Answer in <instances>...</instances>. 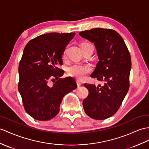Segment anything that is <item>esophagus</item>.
Returning a JSON list of instances; mask_svg holds the SVG:
<instances>
[{
  "label": "esophagus",
  "instance_id": "esophagus-1",
  "mask_svg": "<svg viewBox=\"0 0 149 149\" xmlns=\"http://www.w3.org/2000/svg\"><path fill=\"white\" fill-rule=\"evenodd\" d=\"M77 84L78 86H80L82 84V82L80 81H77Z\"/></svg>",
  "mask_w": 149,
  "mask_h": 149
}]
</instances>
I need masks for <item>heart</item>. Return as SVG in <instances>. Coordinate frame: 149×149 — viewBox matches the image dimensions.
Wrapping results in <instances>:
<instances>
[{
  "instance_id": "obj_1",
  "label": "heart",
  "mask_w": 149,
  "mask_h": 149,
  "mask_svg": "<svg viewBox=\"0 0 149 149\" xmlns=\"http://www.w3.org/2000/svg\"><path fill=\"white\" fill-rule=\"evenodd\" d=\"M82 45H90V43H83ZM63 57H66V51L64 52ZM91 67L88 65H82L79 63H75L72 65L68 68V75L73 77L78 80H81L84 79L85 76L91 72Z\"/></svg>"
}]
</instances>
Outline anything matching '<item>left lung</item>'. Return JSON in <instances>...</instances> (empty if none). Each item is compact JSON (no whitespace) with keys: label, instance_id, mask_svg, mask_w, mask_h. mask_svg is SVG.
Returning <instances> with one entry per match:
<instances>
[{"label":"left lung","instance_id":"left-lung-1","mask_svg":"<svg viewBox=\"0 0 149 149\" xmlns=\"http://www.w3.org/2000/svg\"><path fill=\"white\" fill-rule=\"evenodd\" d=\"M79 35L94 42L99 61L91 77L104 84L96 87L84 83L89 94L83 100V107L91 118L106 119L117 112L129 90L130 52L121 36L112 29L96 28Z\"/></svg>","mask_w":149,"mask_h":149}]
</instances>
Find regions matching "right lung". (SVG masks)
<instances>
[{
	"instance_id": "1",
	"label": "right lung",
	"mask_w": 149,
	"mask_h": 149,
	"mask_svg": "<svg viewBox=\"0 0 149 149\" xmlns=\"http://www.w3.org/2000/svg\"><path fill=\"white\" fill-rule=\"evenodd\" d=\"M75 35L43 34L30 40L24 49L18 68V90L25 110L33 119L44 121L54 118L63 96L77 87L73 77L60 78L64 70L58 67L63 65L62 54Z\"/></svg>"
}]
</instances>
